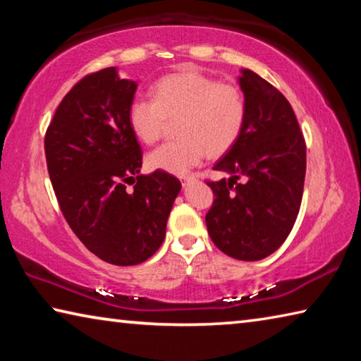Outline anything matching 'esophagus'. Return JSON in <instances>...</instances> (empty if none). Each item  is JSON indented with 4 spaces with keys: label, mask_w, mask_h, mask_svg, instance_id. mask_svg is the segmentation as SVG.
Masks as SVG:
<instances>
[{
    "label": "esophagus",
    "mask_w": 361,
    "mask_h": 361,
    "mask_svg": "<svg viewBox=\"0 0 361 361\" xmlns=\"http://www.w3.org/2000/svg\"><path fill=\"white\" fill-rule=\"evenodd\" d=\"M191 181H195V176H194V175H189V176H181V185H183V186H186L188 183H191Z\"/></svg>",
    "instance_id": "1"
}]
</instances>
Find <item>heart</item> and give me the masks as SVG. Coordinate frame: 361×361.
I'll return each instance as SVG.
<instances>
[{
	"mask_svg": "<svg viewBox=\"0 0 361 361\" xmlns=\"http://www.w3.org/2000/svg\"><path fill=\"white\" fill-rule=\"evenodd\" d=\"M248 103L234 82L197 71L175 73L159 79L154 99H135L129 106V124L146 145H154L178 122L180 140L149 152L151 169L185 175L204 161L207 152L219 157L234 148L247 121Z\"/></svg>",
	"mask_w": 361,
	"mask_h": 361,
	"instance_id": "obj_1",
	"label": "heart"
}]
</instances>
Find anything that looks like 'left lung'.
Returning <instances> with one entry per match:
<instances>
[{
  "label": "left lung",
  "instance_id": "8db88e82",
  "mask_svg": "<svg viewBox=\"0 0 361 361\" xmlns=\"http://www.w3.org/2000/svg\"><path fill=\"white\" fill-rule=\"evenodd\" d=\"M248 103L243 132L207 180L213 204L205 215L213 243L231 258L258 261L282 245L295 226L305 178V142L290 102L250 70L239 78Z\"/></svg>",
  "mask_w": 361,
  "mask_h": 361
}]
</instances>
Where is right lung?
<instances>
[{
    "label": "right lung",
    "mask_w": 361,
    "mask_h": 361,
    "mask_svg": "<svg viewBox=\"0 0 361 361\" xmlns=\"http://www.w3.org/2000/svg\"><path fill=\"white\" fill-rule=\"evenodd\" d=\"M135 90L114 66L85 75L44 135L47 172L66 223L89 252L116 266L140 264L157 252L181 189L162 170L140 175L143 152L129 124ZM130 182L134 189L127 190Z\"/></svg>",
    "instance_id": "right-lung-1"
}]
</instances>
